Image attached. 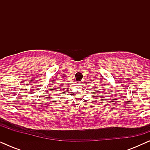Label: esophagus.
<instances>
[{"instance_id": "obj_1", "label": "esophagus", "mask_w": 150, "mask_h": 150, "mask_svg": "<svg viewBox=\"0 0 150 150\" xmlns=\"http://www.w3.org/2000/svg\"><path fill=\"white\" fill-rule=\"evenodd\" d=\"M77 84H81V82H77Z\"/></svg>"}]
</instances>
